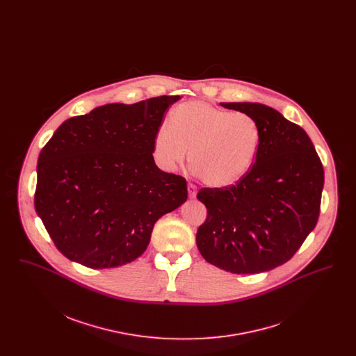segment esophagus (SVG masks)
I'll list each match as a JSON object with an SVG mask.
<instances>
[{
	"label": "esophagus",
	"mask_w": 356,
	"mask_h": 356,
	"mask_svg": "<svg viewBox=\"0 0 356 356\" xmlns=\"http://www.w3.org/2000/svg\"><path fill=\"white\" fill-rule=\"evenodd\" d=\"M196 193H197V186H195V184H192V183H189L188 184V195H189V197H196Z\"/></svg>",
	"instance_id": "34e87169"
}]
</instances>
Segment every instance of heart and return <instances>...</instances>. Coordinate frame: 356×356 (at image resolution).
<instances>
[{"label":"heart","instance_id":"obj_1","mask_svg":"<svg viewBox=\"0 0 356 356\" xmlns=\"http://www.w3.org/2000/svg\"><path fill=\"white\" fill-rule=\"evenodd\" d=\"M260 147V131L250 115L229 112L209 102L180 104L170 124L154 136V156L167 170L184 163L207 186L222 188L243 179L254 165Z\"/></svg>","mask_w":356,"mask_h":356}]
</instances>
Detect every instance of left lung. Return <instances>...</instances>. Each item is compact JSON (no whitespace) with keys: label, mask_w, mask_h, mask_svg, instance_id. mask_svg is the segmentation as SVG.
Segmentation results:
<instances>
[{"label":"left lung","mask_w":356,"mask_h":356,"mask_svg":"<svg viewBox=\"0 0 356 356\" xmlns=\"http://www.w3.org/2000/svg\"><path fill=\"white\" fill-rule=\"evenodd\" d=\"M220 105L256 121L260 147L252 168L236 184L199 191L207 219L197 229V248L224 271H270L287 263L318 222L322 161L305 129L271 106Z\"/></svg>","instance_id":"8db88e82"}]
</instances>
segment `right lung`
<instances>
[{"mask_svg": "<svg viewBox=\"0 0 356 356\" xmlns=\"http://www.w3.org/2000/svg\"><path fill=\"white\" fill-rule=\"evenodd\" d=\"M180 96L106 104L64 121L38 156L34 207L57 250L102 270L134 261L153 225L188 197L154 164V136Z\"/></svg>", "mask_w": 356, "mask_h": 356, "instance_id": "add662e5", "label": "right lung"}]
</instances>
